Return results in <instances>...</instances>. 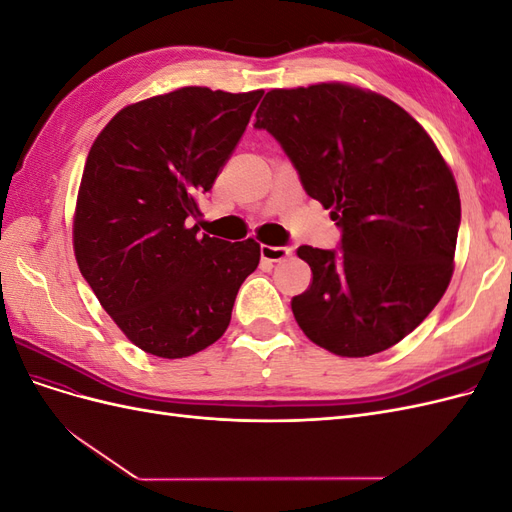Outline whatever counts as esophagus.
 Here are the masks:
<instances>
[{
  "label": "esophagus",
  "instance_id": "1",
  "mask_svg": "<svg viewBox=\"0 0 512 512\" xmlns=\"http://www.w3.org/2000/svg\"><path fill=\"white\" fill-rule=\"evenodd\" d=\"M292 254V247L290 245H260V256L265 262H280L286 256Z\"/></svg>",
  "mask_w": 512,
  "mask_h": 512
}]
</instances>
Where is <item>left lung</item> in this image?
<instances>
[{
	"label": "left lung",
	"mask_w": 512,
	"mask_h": 512,
	"mask_svg": "<svg viewBox=\"0 0 512 512\" xmlns=\"http://www.w3.org/2000/svg\"><path fill=\"white\" fill-rule=\"evenodd\" d=\"M254 126L277 138L342 228V254L297 250L312 267L290 301L301 331L350 359L395 346L455 269L461 200L436 143L393 100L337 81L267 91Z\"/></svg>",
	"instance_id": "8db88e82"
}]
</instances>
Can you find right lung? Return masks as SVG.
<instances>
[{
	"label": "right lung",
	"mask_w": 512,
	"mask_h": 512,
	"mask_svg": "<svg viewBox=\"0 0 512 512\" xmlns=\"http://www.w3.org/2000/svg\"><path fill=\"white\" fill-rule=\"evenodd\" d=\"M265 91L181 87L123 106L87 153L76 265L134 346L185 359L224 335L260 243L198 235L213 188Z\"/></svg>",
	"instance_id": "right-lung-1"
}]
</instances>
